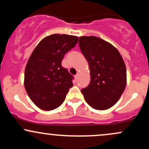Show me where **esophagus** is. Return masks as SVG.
I'll use <instances>...</instances> for the list:
<instances>
[{"label":"esophagus","instance_id":"esophagus-1","mask_svg":"<svg viewBox=\"0 0 149 149\" xmlns=\"http://www.w3.org/2000/svg\"><path fill=\"white\" fill-rule=\"evenodd\" d=\"M78 76H79V73H77V74L76 75V76H74V77H75V79H76V80H78Z\"/></svg>","mask_w":149,"mask_h":149}]
</instances>
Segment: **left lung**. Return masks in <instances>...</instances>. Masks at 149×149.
I'll use <instances>...</instances> for the list:
<instances>
[{"instance_id":"1","label":"left lung","mask_w":149,"mask_h":149,"mask_svg":"<svg viewBox=\"0 0 149 149\" xmlns=\"http://www.w3.org/2000/svg\"><path fill=\"white\" fill-rule=\"evenodd\" d=\"M78 43L90 72V84L81 92L93 109H109L118 101L126 86L123 57L113 45L96 36H80Z\"/></svg>"}]
</instances>
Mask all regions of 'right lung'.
<instances>
[{"label":"right lung","mask_w":149,"mask_h":149,"mask_svg":"<svg viewBox=\"0 0 149 149\" xmlns=\"http://www.w3.org/2000/svg\"><path fill=\"white\" fill-rule=\"evenodd\" d=\"M78 41L75 36L52 34L44 38L31 54L25 68L24 87L32 102L42 110L59 107L73 85V76L61 66V61Z\"/></svg>","instance_id":"1"}]
</instances>
